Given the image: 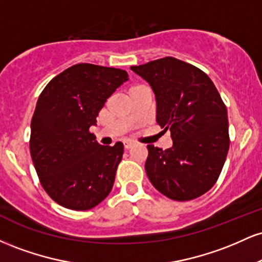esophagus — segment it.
<instances>
[{
  "label": "esophagus",
  "instance_id": "34e87169",
  "mask_svg": "<svg viewBox=\"0 0 262 262\" xmlns=\"http://www.w3.org/2000/svg\"><path fill=\"white\" fill-rule=\"evenodd\" d=\"M134 146V143L133 141H124V148L125 149H130V148H133Z\"/></svg>",
  "mask_w": 262,
  "mask_h": 262
}]
</instances>
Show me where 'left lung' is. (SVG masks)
<instances>
[{"label":"left lung","mask_w":262,"mask_h":262,"mask_svg":"<svg viewBox=\"0 0 262 262\" xmlns=\"http://www.w3.org/2000/svg\"><path fill=\"white\" fill-rule=\"evenodd\" d=\"M151 86L156 122L170 129L172 146L148 145L145 171L164 196L191 201L217 182L229 150L227 107L212 80L176 58L130 66Z\"/></svg>","instance_id":"8db88e82"}]
</instances>
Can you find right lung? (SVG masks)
<instances>
[{"label": "right lung", "mask_w": 262, "mask_h": 262, "mask_svg": "<svg viewBox=\"0 0 262 262\" xmlns=\"http://www.w3.org/2000/svg\"><path fill=\"white\" fill-rule=\"evenodd\" d=\"M127 71L93 64L66 69L45 86L31 123V155L41 186L65 208L87 210L112 191L121 141L103 146L90 133Z\"/></svg>", "instance_id": "right-lung-1"}]
</instances>
